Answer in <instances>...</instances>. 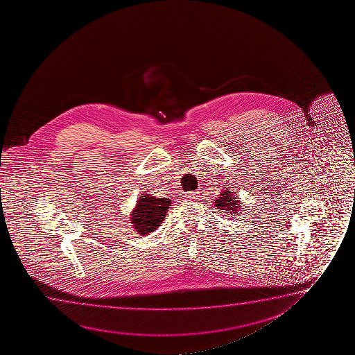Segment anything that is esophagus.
<instances>
[{"label":"esophagus","instance_id":"esophagus-1","mask_svg":"<svg viewBox=\"0 0 355 355\" xmlns=\"http://www.w3.org/2000/svg\"><path fill=\"white\" fill-rule=\"evenodd\" d=\"M199 191H189V193L185 194V198L190 200H196L199 199Z\"/></svg>","mask_w":355,"mask_h":355}]
</instances>
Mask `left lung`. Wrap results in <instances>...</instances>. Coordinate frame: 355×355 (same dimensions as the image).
<instances>
[{
    "instance_id": "obj_1",
    "label": "left lung",
    "mask_w": 355,
    "mask_h": 355,
    "mask_svg": "<svg viewBox=\"0 0 355 355\" xmlns=\"http://www.w3.org/2000/svg\"><path fill=\"white\" fill-rule=\"evenodd\" d=\"M214 206L218 209H225L228 211L229 214H234L235 216L238 214V211L240 209V201L234 196L232 190L227 188L219 194V198L214 200Z\"/></svg>"
}]
</instances>
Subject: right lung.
<instances>
[{
	"instance_id": "add662e5",
	"label": "right lung",
	"mask_w": 355,
	"mask_h": 355,
	"mask_svg": "<svg viewBox=\"0 0 355 355\" xmlns=\"http://www.w3.org/2000/svg\"><path fill=\"white\" fill-rule=\"evenodd\" d=\"M171 200L168 198H155L150 194H141L137 200L135 209L131 212L130 220L133 228L141 235H149L160 227L170 209Z\"/></svg>"
}]
</instances>
